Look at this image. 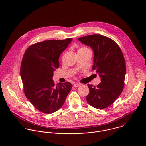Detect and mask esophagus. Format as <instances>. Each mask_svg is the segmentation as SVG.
<instances>
[{"label": "esophagus", "mask_w": 146, "mask_h": 146, "mask_svg": "<svg viewBox=\"0 0 146 146\" xmlns=\"http://www.w3.org/2000/svg\"><path fill=\"white\" fill-rule=\"evenodd\" d=\"M80 86H81L80 84H78V83H76V84H74L73 85V87H80Z\"/></svg>", "instance_id": "obj_1"}]
</instances>
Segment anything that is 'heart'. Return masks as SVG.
I'll use <instances>...</instances> for the list:
<instances>
[{
  "label": "heart",
  "instance_id": "1",
  "mask_svg": "<svg viewBox=\"0 0 146 146\" xmlns=\"http://www.w3.org/2000/svg\"><path fill=\"white\" fill-rule=\"evenodd\" d=\"M85 49H88V48H87V47H81L79 50H85Z\"/></svg>",
  "mask_w": 146,
  "mask_h": 146
}]
</instances>
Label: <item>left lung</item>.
<instances>
[{
    "label": "left lung",
    "instance_id": "1",
    "mask_svg": "<svg viewBox=\"0 0 146 146\" xmlns=\"http://www.w3.org/2000/svg\"><path fill=\"white\" fill-rule=\"evenodd\" d=\"M94 51L92 70L101 78V82L94 87L88 84L90 92L87 102L102 110L108 108L122 93L126 74L125 61L121 48L111 38L98 34L78 38Z\"/></svg>",
    "mask_w": 146,
    "mask_h": 146
}]
</instances>
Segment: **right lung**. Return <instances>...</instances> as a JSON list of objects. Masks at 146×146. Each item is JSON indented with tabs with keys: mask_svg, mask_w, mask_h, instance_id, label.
Masks as SVG:
<instances>
[{
	"mask_svg": "<svg viewBox=\"0 0 146 146\" xmlns=\"http://www.w3.org/2000/svg\"><path fill=\"white\" fill-rule=\"evenodd\" d=\"M72 38L46 40L30 46L21 62L20 74L26 97L35 108L46 114L59 110L71 90L69 82L55 85L53 72L59 66V57Z\"/></svg>",
	"mask_w": 146,
	"mask_h": 146,
	"instance_id": "add662e5",
	"label": "right lung"
}]
</instances>
